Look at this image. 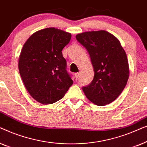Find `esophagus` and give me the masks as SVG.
Instances as JSON below:
<instances>
[{"label": "esophagus", "instance_id": "esophagus-1", "mask_svg": "<svg viewBox=\"0 0 147 147\" xmlns=\"http://www.w3.org/2000/svg\"><path fill=\"white\" fill-rule=\"evenodd\" d=\"M80 76V73H76L75 74V77H76V80L79 79Z\"/></svg>", "mask_w": 147, "mask_h": 147}]
</instances>
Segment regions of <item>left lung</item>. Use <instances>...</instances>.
I'll list each match as a JSON object with an SVG mask.
<instances>
[{
    "label": "left lung",
    "instance_id": "left-lung-1",
    "mask_svg": "<svg viewBox=\"0 0 147 147\" xmlns=\"http://www.w3.org/2000/svg\"><path fill=\"white\" fill-rule=\"evenodd\" d=\"M76 39L88 50L94 70L90 85L82 90L97 106L114 101L123 91L129 78L126 52L115 36L104 30L78 34Z\"/></svg>",
    "mask_w": 147,
    "mask_h": 147
}]
</instances>
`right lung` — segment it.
Wrapping results in <instances>:
<instances>
[{
	"label": "right lung",
	"instance_id": "1",
	"mask_svg": "<svg viewBox=\"0 0 147 147\" xmlns=\"http://www.w3.org/2000/svg\"><path fill=\"white\" fill-rule=\"evenodd\" d=\"M71 38L67 32L46 28L30 36L22 48L19 74L28 92L39 103L57 102L73 84L61 52Z\"/></svg>",
	"mask_w": 147,
	"mask_h": 147
}]
</instances>
